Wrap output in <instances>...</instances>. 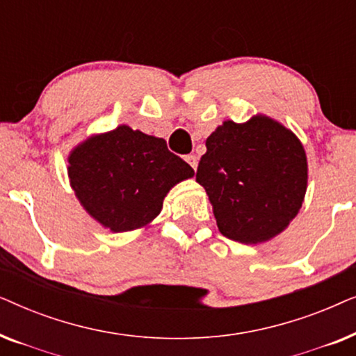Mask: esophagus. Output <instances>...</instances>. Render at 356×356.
I'll use <instances>...</instances> for the list:
<instances>
[{"instance_id": "esophagus-1", "label": "esophagus", "mask_w": 356, "mask_h": 356, "mask_svg": "<svg viewBox=\"0 0 356 356\" xmlns=\"http://www.w3.org/2000/svg\"><path fill=\"white\" fill-rule=\"evenodd\" d=\"M186 162L191 165L194 170L197 168V157H196V155H186Z\"/></svg>"}]
</instances>
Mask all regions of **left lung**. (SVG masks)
Instances as JSON below:
<instances>
[{"label": "left lung", "mask_w": 356, "mask_h": 356, "mask_svg": "<svg viewBox=\"0 0 356 356\" xmlns=\"http://www.w3.org/2000/svg\"><path fill=\"white\" fill-rule=\"evenodd\" d=\"M196 181L206 189L218 232L259 245L286 230L308 189V159L293 131L257 113L225 120L206 140Z\"/></svg>", "instance_id": "1"}]
</instances>
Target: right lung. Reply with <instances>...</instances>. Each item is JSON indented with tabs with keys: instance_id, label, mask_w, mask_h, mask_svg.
Listing matches in <instances>:
<instances>
[{
	"instance_id": "obj_1",
	"label": "right lung",
	"mask_w": 356,
	"mask_h": 356,
	"mask_svg": "<svg viewBox=\"0 0 356 356\" xmlns=\"http://www.w3.org/2000/svg\"><path fill=\"white\" fill-rule=\"evenodd\" d=\"M194 170L162 138L120 124L92 134L67 155V178L84 211L113 233L147 228L170 189Z\"/></svg>"
}]
</instances>
